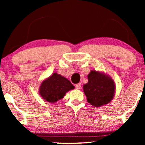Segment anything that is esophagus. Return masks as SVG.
<instances>
[{"label":"esophagus","mask_w":145,"mask_h":145,"mask_svg":"<svg viewBox=\"0 0 145 145\" xmlns=\"http://www.w3.org/2000/svg\"><path fill=\"white\" fill-rule=\"evenodd\" d=\"M75 87H76V88L78 89V90H79V89H80V88H81V84H80V83H78V84H76V86H75Z\"/></svg>","instance_id":"esophagus-1"}]
</instances>
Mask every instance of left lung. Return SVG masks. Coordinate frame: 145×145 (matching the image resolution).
<instances>
[{
  "mask_svg": "<svg viewBox=\"0 0 145 145\" xmlns=\"http://www.w3.org/2000/svg\"><path fill=\"white\" fill-rule=\"evenodd\" d=\"M88 80L83 85V90L89 104L99 108L113 100L116 84L110 75L102 71L91 70L88 74Z\"/></svg>",
  "mask_w": 145,
  "mask_h": 145,
  "instance_id": "8db88e82",
  "label": "left lung"
}]
</instances>
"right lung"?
<instances>
[{"instance_id": "obj_1", "label": "right lung", "mask_w": 145, "mask_h": 145, "mask_svg": "<svg viewBox=\"0 0 145 145\" xmlns=\"http://www.w3.org/2000/svg\"><path fill=\"white\" fill-rule=\"evenodd\" d=\"M74 88V86L71 84L70 80L55 72L41 82L39 88V93L45 101L55 104L64 98L67 92Z\"/></svg>"}]
</instances>
